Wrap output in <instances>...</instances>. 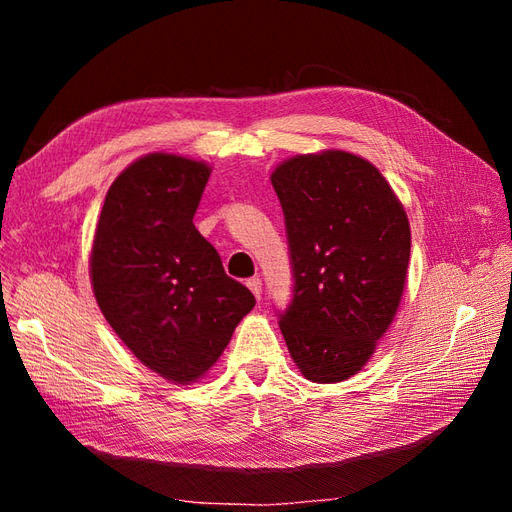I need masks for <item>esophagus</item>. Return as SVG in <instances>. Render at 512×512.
Masks as SVG:
<instances>
[{"label": "esophagus", "instance_id": "34e87169", "mask_svg": "<svg viewBox=\"0 0 512 512\" xmlns=\"http://www.w3.org/2000/svg\"><path fill=\"white\" fill-rule=\"evenodd\" d=\"M247 288H250V290L254 292L256 299H260V294H262V282H260V277H250V280H247Z\"/></svg>", "mask_w": 512, "mask_h": 512}]
</instances>
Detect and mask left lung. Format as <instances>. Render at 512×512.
<instances>
[{"mask_svg": "<svg viewBox=\"0 0 512 512\" xmlns=\"http://www.w3.org/2000/svg\"><path fill=\"white\" fill-rule=\"evenodd\" d=\"M271 183L284 211L292 299L280 316L290 356L312 382L359 371L404 292L410 226L391 185L346 151L297 156Z\"/></svg>", "mask_w": 512, "mask_h": 512, "instance_id": "8db88e82", "label": "left lung"}]
</instances>
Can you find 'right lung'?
Returning a JSON list of instances; mask_svg holds the SVG:
<instances>
[{"mask_svg": "<svg viewBox=\"0 0 512 512\" xmlns=\"http://www.w3.org/2000/svg\"><path fill=\"white\" fill-rule=\"evenodd\" d=\"M211 170L149 153L113 181L91 247V284L113 331L138 361L188 384L220 359L256 305L194 226Z\"/></svg>", "mask_w": 512, "mask_h": 512, "instance_id": "right-lung-1", "label": "right lung"}]
</instances>
